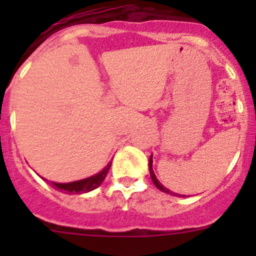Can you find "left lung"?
I'll use <instances>...</instances> for the list:
<instances>
[{"label": "left lung", "mask_w": 256, "mask_h": 256, "mask_svg": "<svg viewBox=\"0 0 256 256\" xmlns=\"http://www.w3.org/2000/svg\"><path fill=\"white\" fill-rule=\"evenodd\" d=\"M148 167H150V174H151V180H152V182L154 183V186H156V187L158 188L160 190H162V192H164V193H168V194L176 196V197H182V194H178V193H174V192H171V190H167L166 187H164V186H162L161 183H160V180H157V177H156V176H154V170H152V157H151V158H150V164H148Z\"/></svg>", "instance_id": "1"}]
</instances>
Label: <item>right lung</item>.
<instances>
[{"mask_svg":"<svg viewBox=\"0 0 256 256\" xmlns=\"http://www.w3.org/2000/svg\"><path fill=\"white\" fill-rule=\"evenodd\" d=\"M110 167H112V162L102 170V172H99L95 176H92L89 178H85V180H76V182H70V183H53L56 186V188L58 190H64V192L68 193H84L89 192V190H95L96 187H99L102 184V180L106 177L108 172H109Z\"/></svg>","mask_w":256,"mask_h":256,"instance_id":"1","label":"right lung"}]
</instances>
